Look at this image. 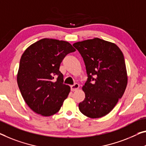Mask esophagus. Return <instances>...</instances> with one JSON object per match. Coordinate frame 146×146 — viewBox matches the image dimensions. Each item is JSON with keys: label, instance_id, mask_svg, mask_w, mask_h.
<instances>
[{"label": "esophagus", "instance_id": "34e87169", "mask_svg": "<svg viewBox=\"0 0 146 146\" xmlns=\"http://www.w3.org/2000/svg\"><path fill=\"white\" fill-rule=\"evenodd\" d=\"M70 87H71V90H72V91H75L78 90V89H79L80 85L78 84H75L72 85V86H71Z\"/></svg>", "mask_w": 146, "mask_h": 146}]
</instances>
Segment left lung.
<instances>
[{"mask_svg": "<svg viewBox=\"0 0 146 146\" xmlns=\"http://www.w3.org/2000/svg\"><path fill=\"white\" fill-rule=\"evenodd\" d=\"M83 57L87 80L82 87L86 98L79 110L87 117L99 118L110 112L127 85L124 56L117 45L95 38L73 44Z\"/></svg>", "mask_w": 146, "mask_h": 146, "instance_id": "left-lung-1", "label": "left lung"}]
</instances>
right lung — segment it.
Masks as SVG:
<instances>
[{
	"label": "right lung",
	"mask_w": 146,
	"mask_h": 146,
	"mask_svg": "<svg viewBox=\"0 0 146 146\" xmlns=\"http://www.w3.org/2000/svg\"><path fill=\"white\" fill-rule=\"evenodd\" d=\"M75 51L68 42L43 38L24 51L17 84L24 100L35 113L51 116L59 111L70 91V86L63 84L60 64L67 54Z\"/></svg>",
	"instance_id": "1"
}]
</instances>
